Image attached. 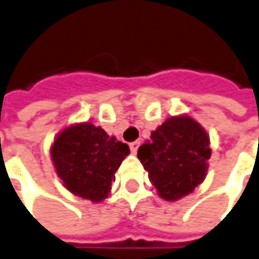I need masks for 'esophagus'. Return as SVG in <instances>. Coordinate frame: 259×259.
<instances>
[{
    "label": "esophagus",
    "instance_id": "1",
    "mask_svg": "<svg viewBox=\"0 0 259 259\" xmlns=\"http://www.w3.org/2000/svg\"><path fill=\"white\" fill-rule=\"evenodd\" d=\"M139 146H140V142H139V140H136V142H132V143L129 144L130 152H132V153H136V152H137V149H139Z\"/></svg>",
    "mask_w": 259,
    "mask_h": 259
}]
</instances>
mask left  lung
I'll list each match as a JSON object with an SVG mask.
<instances>
[{"label":"left lung","mask_w":259,"mask_h":259,"mask_svg":"<svg viewBox=\"0 0 259 259\" xmlns=\"http://www.w3.org/2000/svg\"><path fill=\"white\" fill-rule=\"evenodd\" d=\"M142 144L137 157L149 179L166 201H176L193 193L207 173L211 156L205 130L189 116H174Z\"/></svg>","instance_id":"1"}]
</instances>
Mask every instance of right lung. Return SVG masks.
<instances>
[{
  "label": "right lung",
  "mask_w": 259,
  "mask_h": 259,
  "mask_svg": "<svg viewBox=\"0 0 259 259\" xmlns=\"http://www.w3.org/2000/svg\"><path fill=\"white\" fill-rule=\"evenodd\" d=\"M129 153L127 144L109 137L92 123L66 127L51 147L52 161L63 186L93 203L106 198L115 173Z\"/></svg>",
  "instance_id": "add662e5"
}]
</instances>
